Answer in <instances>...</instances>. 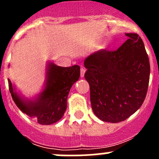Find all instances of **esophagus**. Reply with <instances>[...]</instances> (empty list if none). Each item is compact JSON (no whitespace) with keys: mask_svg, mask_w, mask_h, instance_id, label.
Masks as SVG:
<instances>
[{"mask_svg":"<svg viewBox=\"0 0 159 159\" xmlns=\"http://www.w3.org/2000/svg\"><path fill=\"white\" fill-rule=\"evenodd\" d=\"M86 71V69L84 68H81V78H83V77L84 76V73H85Z\"/></svg>","mask_w":159,"mask_h":159,"instance_id":"34e87169","label":"esophagus"}]
</instances>
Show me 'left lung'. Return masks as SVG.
<instances>
[{"mask_svg":"<svg viewBox=\"0 0 159 159\" xmlns=\"http://www.w3.org/2000/svg\"><path fill=\"white\" fill-rule=\"evenodd\" d=\"M128 40L116 51L101 50L84 60L94 115L103 121H125L139 109L148 91L150 64L142 38Z\"/></svg>","mask_w":159,"mask_h":159,"instance_id":"8db88e82","label":"left lung"}]
</instances>
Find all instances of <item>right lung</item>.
<instances>
[{"label":"right lung","mask_w":159,"mask_h":159,"mask_svg":"<svg viewBox=\"0 0 159 159\" xmlns=\"http://www.w3.org/2000/svg\"><path fill=\"white\" fill-rule=\"evenodd\" d=\"M44 89L34 100L19 95L8 79L9 91L17 108L41 125H51L63 117L70 88L80 77V67L57 66L49 62L46 68Z\"/></svg>","instance_id":"1"}]
</instances>
